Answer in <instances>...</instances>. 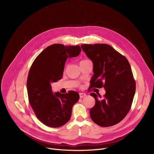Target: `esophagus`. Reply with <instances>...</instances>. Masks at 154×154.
<instances>
[{
  "label": "esophagus",
  "mask_w": 154,
  "mask_h": 154,
  "mask_svg": "<svg viewBox=\"0 0 154 154\" xmlns=\"http://www.w3.org/2000/svg\"><path fill=\"white\" fill-rule=\"evenodd\" d=\"M79 95H80V98H83V97H84L86 96V94L85 93L80 92V93H79Z\"/></svg>",
  "instance_id": "obj_1"
}]
</instances>
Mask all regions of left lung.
<instances>
[{"label": "left lung", "instance_id": "1", "mask_svg": "<svg viewBox=\"0 0 154 154\" xmlns=\"http://www.w3.org/2000/svg\"><path fill=\"white\" fill-rule=\"evenodd\" d=\"M81 47L93 62L91 87H103L106 92L102 100L96 94H91L95 104L90 110V116L99 126L114 125L127 116L135 95V82L130 63L109 45L82 44Z\"/></svg>", "mask_w": 154, "mask_h": 154}]
</instances>
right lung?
<instances>
[{
    "label": "right lung",
    "mask_w": 154,
    "mask_h": 154,
    "mask_svg": "<svg viewBox=\"0 0 154 154\" xmlns=\"http://www.w3.org/2000/svg\"><path fill=\"white\" fill-rule=\"evenodd\" d=\"M81 51L79 45L55 44L45 48L32 64L27 82L29 101L37 118L47 126L59 127L70 119L79 93L54 94L51 83L62 79L67 59L78 56Z\"/></svg>",
    "instance_id": "obj_1"
}]
</instances>
